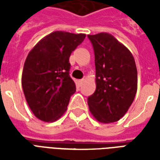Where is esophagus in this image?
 <instances>
[{"label":"esophagus","instance_id":"obj_1","mask_svg":"<svg viewBox=\"0 0 160 160\" xmlns=\"http://www.w3.org/2000/svg\"><path fill=\"white\" fill-rule=\"evenodd\" d=\"M83 82H84V79H82V80H78V85H79V86H81V85H82V84H83Z\"/></svg>","mask_w":160,"mask_h":160}]
</instances>
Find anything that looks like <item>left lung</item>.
I'll use <instances>...</instances> for the list:
<instances>
[{
  "mask_svg": "<svg viewBox=\"0 0 160 160\" xmlns=\"http://www.w3.org/2000/svg\"><path fill=\"white\" fill-rule=\"evenodd\" d=\"M92 44L96 90L87 98L93 117L114 122L123 117L137 92V68L128 49L109 33L87 35Z\"/></svg>",
  "mask_w": 160,
  "mask_h": 160,
  "instance_id": "1",
  "label": "left lung"
}]
</instances>
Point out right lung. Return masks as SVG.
I'll return each mask as SVG.
<instances>
[{"label":"right lung","mask_w":160,"mask_h":160,"mask_svg":"<svg viewBox=\"0 0 160 160\" xmlns=\"http://www.w3.org/2000/svg\"><path fill=\"white\" fill-rule=\"evenodd\" d=\"M85 34L54 32L34 46L26 57L22 88L33 114L43 122L57 120L66 111L76 87L69 75V56Z\"/></svg>","instance_id":"1"}]
</instances>
